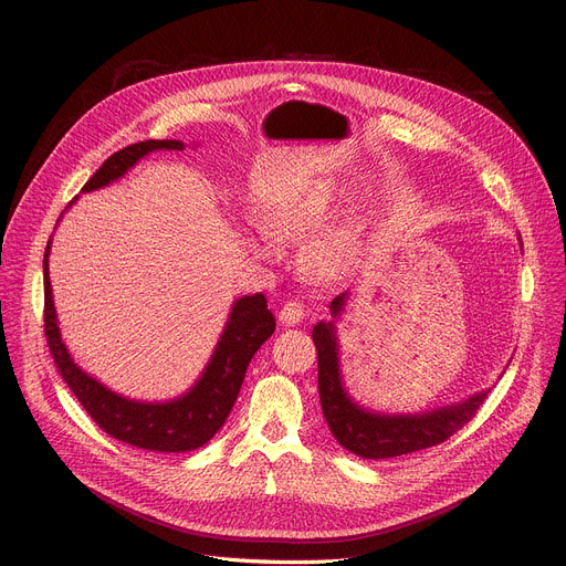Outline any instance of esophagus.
<instances>
[{"label":"esophagus","mask_w":566,"mask_h":566,"mask_svg":"<svg viewBox=\"0 0 566 566\" xmlns=\"http://www.w3.org/2000/svg\"><path fill=\"white\" fill-rule=\"evenodd\" d=\"M302 319H304V304H300L297 300H289L280 308V322L284 327H295Z\"/></svg>","instance_id":"1"}]
</instances>
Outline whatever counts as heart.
Listing matches in <instances>:
<instances>
[{"mask_svg": "<svg viewBox=\"0 0 566 566\" xmlns=\"http://www.w3.org/2000/svg\"><path fill=\"white\" fill-rule=\"evenodd\" d=\"M347 199V186L338 177H313L289 190L271 210V228L280 239L311 241L325 230L338 214ZM371 221V212L363 210L347 219L340 228L319 241L313 253V266L322 275H338L347 271L363 247V237ZM251 247L266 260L280 258V247L273 234L264 228H255Z\"/></svg>", "mask_w": 566, "mask_h": 566, "instance_id": "1", "label": "heart"}]
</instances>
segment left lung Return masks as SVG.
Wrapping results in <instances>:
<instances>
[{"label":"left lung","instance_id":"obj_1","mask_svg":"<svg viewBox=\"0 0 566 566\" xmlns=\"http://www.w3.org/2000/svg\"><path fill=\"white\" fill-rule=\"evenodd\" d=\"M347 300L349 293L334 297L329 304L334 319L317 322L311 334L317 352L319 406L336 441L363 459H391L443 443L457 430H461L476 415L491 389L476 391L465 400L452 402V406L419 415L371 412L358 406L349 396L340 374V347L334 325L345 311Z\"/></svg>","mask_w":566,"mask_h":566}]
</instances>
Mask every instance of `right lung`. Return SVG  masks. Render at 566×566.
I'll use <instances>...</instances> for the list:
<instances>
[{
	"mask_svg": "<svg viewBox=\"0 0 566 566\" xmlns=\"http://www.w3.org/2000/svg\"><path fill=\"white\" fill-rule=\"evenodd\" d=\"M184 147L181 140H143L123 147L105 160L101 170L85 184L83 192H94L118 181L149 151H181ZM49 251L51 239L44 251V334L57 371L90 417L109 437L151 452H188L208 443L226 423L251 358L275 332V317L269 311L264 293L244 295L232 302L223 334L206 369L186 394L166 402H145L112 391L71 358L62 343L53 306Z\"/></svg>",
	"mask_w": 566,
	"mask_h": 566,
	"instance_id": "add662e5",
	"label": "right lung"
}]
</instances>
